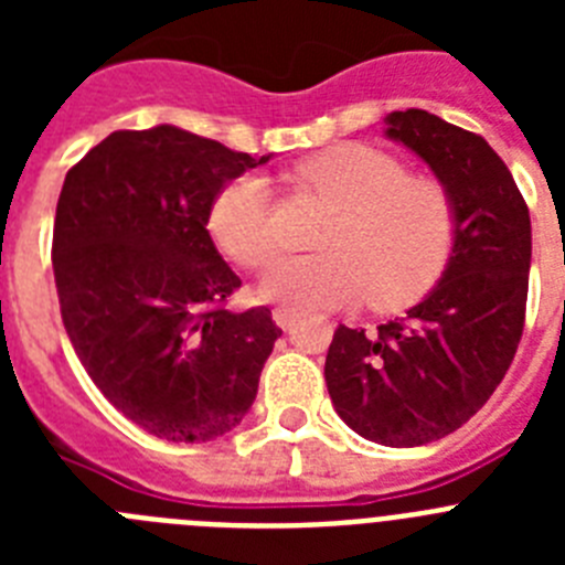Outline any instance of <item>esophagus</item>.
<instances>
[{"mask_svg":"<svg viewBox=\"0 0 565 565\" xmlns=\"http://www.w3.org/2000/svg\"><path fill=\"white\" fill-rule=\"evenodd\" d=\"M294 319H297V313L288 311V308H274V322H277L282 331H288V328L294 326Z\"/></svg>","mask_w":565,"mask_h":565,"instance_id":"1","label":"esophagus"}]
</instances>
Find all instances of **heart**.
<instances>
[{"mask_svg": "<svg viewBox=\"0 0 565 565\" xmlns=\"http://www.w3.org/2000/svg\"><path fill=\"white\" fill-rule=\"evenodd\" d=\"M294 181L331 201L337 214L322 237L326 252L268 266L259 294L271 302L311 311L367 297L391 311L430 291L450 263L458 234L450 189L411 174L396 154L339 143L299 161ZM209 232L234 263L263 266L274 248L266 181L257 174L228 181L209 209Z\"/></svg>", "mask_w": 565, "mask_h": 565, "instance_id": "heart-1", "label": "heart"}]
</instances>
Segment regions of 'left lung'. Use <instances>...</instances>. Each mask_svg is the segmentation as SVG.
<instances>
[{
	"instance_id": "left-lung-1",
	"label": "left lung",
	"mask_w": 565,
	"mask_h": 565,
	"mask_svg": "<svg viewBox=\"0 0 565 565\" xmlns=\"http://www.w3.org/2000/svg\"><path fill=\"white\" fill-rule=\"evenodd\" d=\"M384 135L450 189L452 257L433 291L373 333L339 326L326 359L331 402L351 430L384 447L456 433L495 393L523 333L532 223L515 178L481 135L427 109L384 115Z\"/></svg>"
}]
</instances>
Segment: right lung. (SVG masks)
Wrapping results in <instances>:
<instances>
[{"label": "right lung", "mask_w": 565, "mask_h": 565, "mask_svg": "<svg viewBox=\"0 0 565 565\" xmlns=\"http://www.w3.org/2000/svg\"><path fill=\"white\" fill-rule=\"evenodd\" d=\"M252 158L172 124L118 129L64 178L53 274L70 342L115 411L167 441L226 436L252 411L282 331L234 313L239 277L209 209Z\"/></svg>", "instance_id": "1"}]
</instances>
